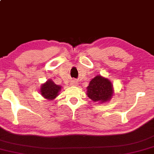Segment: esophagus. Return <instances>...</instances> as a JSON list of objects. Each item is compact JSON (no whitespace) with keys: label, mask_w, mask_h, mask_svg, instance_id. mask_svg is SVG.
<instances>
[{"label":"esophagus","mask_w":154,"mask_h":154,"mask_svg":"<svg viewBox=\"0 0 154 154\" xmlns=\"http://www.w3.org/2000/svg\"><path fill=\"white\" fill-rule=\"evenodd\" d=\"M77 84V82L75 80H71L70 81V85H72V86H75V85H76Z\"/></svg>","instance_id":"1"}]
</instances>
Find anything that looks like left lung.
Instances as JSON below:
<instances>
[{"mask_svg": "<svg viewBox=\"0 0 154 154\" xmlns=\"http://www.w3.org/2000/svg\"><path fill=\"white\" fill-rule=\"evenodd\" d=\"M87 92L91 100L101 103L110 100L113 95V88L109 79L97 75L91 80Z\"/></svg>", "mask_w": 154, "mask_h": 154, "instance_id": "left-lung-1", "label": "left lung"}]
</instances>
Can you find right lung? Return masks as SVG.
<instances>
[{
	"label": "right lung",
	"instance_id": "add662e5",
	"mask_svg": "<svg viewBox=\"0 0 154 154\" xmlns=\"http://www.w3.org/2000/svg\"><path fill=\"white\" fill-rule=\"evenodd\" d=\"M61 86L57 85L51 80H48L45 84H42L40 89L42 95L46 99L53 100L58 95L59 90H61Z\"/></svg>",
	"mask_w": 154,
	"mask_h": 154
}]
</instances>
